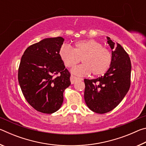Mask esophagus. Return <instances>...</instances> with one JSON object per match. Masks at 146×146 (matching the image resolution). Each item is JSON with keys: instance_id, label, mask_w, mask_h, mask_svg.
<instances>
[{"instance_id": "1", "label": "esophagus", "mask_w": 146, "mask_h": 146, "mask_svg": "<svg viewBox=\"0 0 146 146\" xmlns=\"http://www.w3.org/2000/svg\"><path fill=\"white\" fill-rule=\"evenodd\" d=\"M80 78H78L77 77H76V76H73V75H71V77H70V80H71V84H73L74 83H75V82H76L78 80H79Z\"/></svg>"}]
</instances>
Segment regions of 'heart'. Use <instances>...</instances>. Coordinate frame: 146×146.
<instances>
[{"label":"heart","instance_id":"heart-1","mask_svg":"<svg viewBox=\"0 0 146 146\" xmlns=\"http://www.w3.org/2000/svg\"><path fill=\"white\" fill-rule=\"evenodd\" d=\"M58 53L67 68L73 67L81 60L82 65L71 70V72L77 76L88 75L90 73L94 76L102 75L108 71L112 63L111 51L93 39L76 42L73 49L67 45L62 46Z\"/></svg>","mask_w":146,"mask_h":146}]
</instances>
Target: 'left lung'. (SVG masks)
<instances>
[{"mask_svg": "<svg viewBox=\"0 0 146 146\" xmlns=\"http://www.w3.org/2000/svg\"><path fill=\"white\" fill-rule=\"evenodd\" d=\"M112 49V63L104 75L96 79H84V100L93 112L103 114L113 110L126 95L131 85L129 55L119 44L107 37Z\"/></svg>", "mask_w": 146, "mask_h": 146, "instance_id": "left-lung-1", "label": "left lung"}]
</instances>
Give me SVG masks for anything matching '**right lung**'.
<instances>
[{"label": "right lung", "mask_w": 146, "mask_h": 146, "mask_svg": "<svg viewBox=\"0 0 146 146\" xmlns=\"http://www.w3.org/2000/svg\"><path fill=\"white\" fill-rule=\"evenodd\" d=\"M64 39L44 38L27 48L20 62L18 80L29 105L51 114L62 104L63 93L71 84L70 73L59 56Z\"/></svg>", "instance_id": "add662e5"}]
</instances>
